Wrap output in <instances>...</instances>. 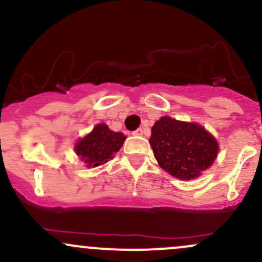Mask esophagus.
Instances as JSON below:
<instances>
[{"label":"esophagus","instance_id":"obj_1","mask_svg":"<svg viewBox=\"0 0 262 262\" xmlns=\"http://www.w3.org/2000/svg\"><path fill=\"white\" fill-rule=\"evenodd\" d=\"M132 135H135V136H142V135H143V128L142 127H139L136 131L132 132Z\"/></svg>","mask_w":262,"mask_h":262}]
</instances>
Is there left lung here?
<instances>
[{
	"label": "left lung",
	"mask_w": 262,
	"mask_h": 262,
	"mask_svg": "<svg viewBox=\"0 0 262 262\" xmlns=\"http://www.w3.org/2000/svg\"><path fill=\"white\" fill-rule=\"evenodd\" d=\"M150 145L155 159L170 175L196 179L215 161L219 145L212 135L198 123L165 116L152 126Z\"/></svg>",
	"instance_id": "obj_1"
}]
</instances>
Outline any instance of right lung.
Masks as SVG:
<instances>
[{
	"instance_id": "obj_1",
	"label": "right lung",
	"mask_w": 262,
	"mask_h": 262,
	"mask_svg": "<svg viewBox=\"0 0 262 262\" xmlns=\"http://www.w3.org/2000/svg\"><path fill=\"white\" fill-rule=\"evenodd\" d=\"M126 136L121 132H114L105 123H100L82 140L76 143V154L86 162L87 167H96L106 164L114 157L125 141Z\"/></svg>"
}]
</instances>
